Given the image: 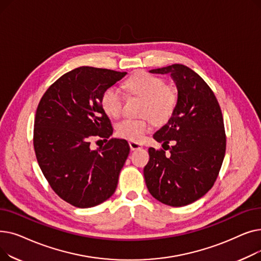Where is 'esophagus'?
Masks as SVG:
<instances>
[{"label": "esophagus", "mask_w": 261, "mask_h": 261, "mask_svg": "<svg viewBox=\"0 0 261 261\" xmlns=\"http://www.w3.org/2000/svg\"><path fill=\"white\" fill-rule=\"evenodd\" d=\"M129 146H130V149L131 150H139V149H142L143 148V145L138 143V142H132L130 141L129 142Z\"/></svg>", "instance_id": "esophagus-1"}]
</instances>
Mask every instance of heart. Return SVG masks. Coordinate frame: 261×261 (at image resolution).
Here are the masks:
<instances>
[{
  "label": "heart",
  "instance_id": "1",
  "mask_svg": "<svg viewBox=\"0 0 261 261\" xmlns=\"http://www.w3.org/2000/svg\"><path fill=\"white\" fill-rule=\"evenodd\" d=\"M127 90L145 99L143 115H148L156 122L166 121L174 111L177 94L173 89L167 88L162 78L146 72L136 73L125 84ZM105 112L111 117L120 115L123 106V95L116 87L106 89L100 99ZM149 117L142 119L125 118L116 125V134L121 139L140 142L150 130Z\"/></svg>",
  "mask_w": 261,
  "mask_h": 261
}]
</instances>
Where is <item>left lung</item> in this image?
<instances>
[{"label": "left lung", "instance_id": "8db88e82", "mask_svg": "<svg viewBox=\"0 0 261 261\" xmlns=\"http://www.w3.org/2000/svg\"><path fill=\"white\" fill-rule=\"evenodd\" d=\"M149 72L172 78L177 101L168 122L153 134L171 154L149 148L146 185L158 201L185 206L206 194L220 171L226 147L222 112L212 89L191 68L172 64Z\"/></svg>", "mask_w": 261, "mask_h": 261}]
</instances>
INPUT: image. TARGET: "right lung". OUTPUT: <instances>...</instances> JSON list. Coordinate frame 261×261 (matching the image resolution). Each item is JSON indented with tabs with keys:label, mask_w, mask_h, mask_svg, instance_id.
<instances>
[{
	"label": "right lung",
	"mask_w": 261,
	"mask_h": 261,
	"mask_svg": "<svg viewBox=\"0 0 261 261\" xmlns=\"http://www.w3.org/2000/svg\"><path fill=\"white\" fill-rule=\"evenodd\" d=\"M126 74L77 67L55 81L38 105L34 125L38 164L55 193L75 207L96 206L117 187L130 147L126 140L108 141L113 128L100 99ZM94 137L108 143L93 150Z\"/></svg>",
	"instance_id": "right-lung-1"
}]
</instances>
